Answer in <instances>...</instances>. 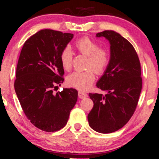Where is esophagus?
<instances>
[{
  "label": "esophagus",
  "mask_w": 159,
  "mask_h": 159,
  "mask_svg": "<svg viewBox=\"0 0 159 159\" xmlns=\"http://www.w3.org/2000/svg\"><path fill=\"white\" fill-rule=\"evenodd\" d=\"M81 98H83V97H81Z\"/></svg>",
  "instance_id": "1"
}]
</instances>
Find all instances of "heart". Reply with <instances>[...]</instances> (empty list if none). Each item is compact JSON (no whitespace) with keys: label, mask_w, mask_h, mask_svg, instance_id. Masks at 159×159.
<instances>
[{"label":"heart","mask_w":159,"mask_h":159,"mask_svg":"<svg viewBox=\"0 0 159 159\" xmlns=\"http://www.w3.org/2000/svg\"><path fill=\"white\" fill-rule=\"evenodd\" d=\"M71 83L79 89H84L89 86V80L82 74H77L72 76Z\"/></svg>","instance_id":"obj_1"}]
</instances>
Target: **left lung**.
I'll return each mask as SVG.
<instances>
[{
  "mask_svg": "<svg viewBox=\"0 0 159 159\" xmlns=\"http://www.w3.org/2000/svg\"><path fill=\"white\" fill-rule=\"evenodd\" d=\"M71 33L42 30L24 44L16 66L14 88L27 119L43 131L54 132L66 126L78 93L54 87L64 81L62 53Z\"/></svg>",
  "mask_w": 159,
  "mask_h": 159,
  "instance_id": "obj_1",
  "label": "left lung"
}]
</instances>
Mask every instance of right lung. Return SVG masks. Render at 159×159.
<instances>
[{
	"mask_svg": "<svg viewBox=\"0 0 159 159\" xmlns=\"http://www.w3.org/2000/svg\"><path fill=\"white\" fill-rule=\"evenodd\" d=\"M110 43V59L96 84L101 91L90 94L93 107L88 116L90 127L100 133L121 129L133 115L142 90L141 66L132 45L118 32L96 34Z\"/></svg>",
	"mask_w": 159,
	"mask_h": 159,
	"instance_id": "add662e5",
	"label": "right lung"
}]
</instances>
